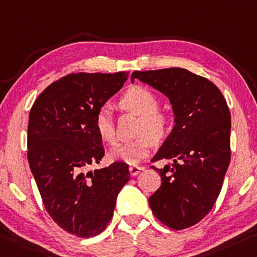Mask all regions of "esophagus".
Returning <instances> with one entry per match:
<instances>
[{
	"mask_svg": "<svg viewBox=\"0 0 257 257\" xmlns=\"http://www.w3.org/2000/svg\"><path fill=\"white\" fill-rule=\"evenodd\" d=\"M142 170H143V167H140V166H132L129 167V172L132 176H136V175L140 174Z\"/></svg>",
	"mask_w": 257,
	"mask_h": 257,
	"instance_id": "34e87169",
	"label": "esophagus"
}]
</instances>
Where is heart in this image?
<instances>
[{"label":"heart","instance_id":"heart-1","mask_svg":"<svg viewBox=\"0 0 257 257\" xmlns=\"http://www.w3.org/2000/svg\"><path fill=\"white\" fill-rule=\"evenodd\" d=\"M121 106L141 116V123L136 140L120 143L109 151L108 157L113 161L128 165H137L149 156L154 142H161L172 130V119L168 114L159 111V99L150 89L133 87L122 96ZM95 128L101 141L112 144L115 141L112 111L109 106L100 107L95 116Z\"/></svg>","mask_w":257,"mask_h":257}]
</instances>
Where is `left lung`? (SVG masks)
<instances>
[{"mask_svg":"<svg viewBox=\"0 0 257 257\" xmlns=\"http://www.w3.org/2000/svg\"><path fill=\"white\" fill-rule=\"evenodd\" d=\"M169 99L175 125L152 161L165 160L161 185L149 198L156 217L170 229L200 222L213 208L229 167L231 114L219 89L184 68L135 71L134 80Z\"/></svg>","mask_w":257,"mask_h":257,"instance_id":"obj_1","label":"left lung"}]
</instances>
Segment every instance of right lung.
Returning a JSON list of instances; mask_svg holds the SVG:
<instances>
[{
  "label": "right lung",
  "instance_id": "right-lung-1",
  "mask_svg": "<svg viewBox=\"0 0 257 257\" xmlns=\"http://www.w3.org/2000/svg\"><path fill=\"white\" fill-rule=\"evenodd\" d=\"M127 73H75L51 83L30 112L27 158L51 218L76 237L100 233L113 217L129 167L113 162L88 170L104 157L97 111L120 90Z\"/></svg>",
  "mask_w": 257,
  "mask_h": 257
}]
</instances>
